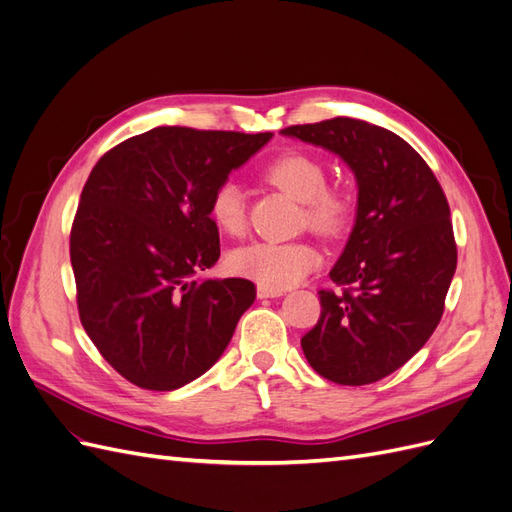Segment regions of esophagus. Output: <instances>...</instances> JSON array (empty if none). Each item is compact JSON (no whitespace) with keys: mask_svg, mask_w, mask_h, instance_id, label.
Here are the masks:
<instances>
[{"mask_svg":"<svg viewBox=\"0 0 512 512\" xmlns=\"http://www.w3.org/2000/svg\"><path fill=\"white\" fill-rule=\"evenodd\" d=\"M258 297L260 299H269V297H282L284 294V290H280V288H267V286H258Z\"/></svg>","mask_w":512,"mask_h":512,"instance_id":"1","label":"esophagus"}]
</instances>
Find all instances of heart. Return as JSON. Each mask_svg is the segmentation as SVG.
<instances>
[{"label": "heart", "instance_id": "obj_1", "mask_svg": "<svg viewBox=\"0 0 512 512\" xmlns=\"http://www.w3.org/2000/svg\"><path fill=\"white\" fill-rule=\"evenodd\" d=\"M262 177L277 190L303 203V224L316 235L335 239L350 228L354 196L342 185H327V168L320 160L299 151H288L269 162L262 170ZM209 213L213 224L226 235H241L245 230V203L235 181H224L215 188ZM318 260V250L307 241H256L230 252L228 269L258 286L284 290L312 271Z\"/></svg>", "mask_w": 512, "mask_h": 512}]
</instances>
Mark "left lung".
<instances>
[{
	"instance_id": "1",
	"label": "left lung",
	"mask_w": 512,
	"mask_h": 512,
	"mask_svg": "<svg viewBox=\"0 0 512 512\" xmlns=\"http://www.w3.org/2000/svg\"><path fill=\"white\" fill-rule=\"evenodd\" d=\"M282 134L329 149L359 183L344 254L320 290V318L301 337L322 378L363 386L393 374L421 350L444 314L457 269L451 209L433 170L391 130L335 117Z\"/></svg>"
}]
</instances>
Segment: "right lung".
<instances>
[{
    "mask_svg": "<svg viewBox=\"0 0 512 512\" xmlns=\"http://www.w3.org/2000/svg\"><path fill=\"white\" fill-rule=\"evenodd\" d=\"M243 134L160 126L98 160L70 230L83 329L104 361L147 391H173L220 359L256 286L198 282L220 258L211 194L269 143Z\"/></svg>",
    "mask_w": 512,
    "mask_h": 512,
    "instance_id": "obj_1",
    "label": "right lung"
}]
</instances>
